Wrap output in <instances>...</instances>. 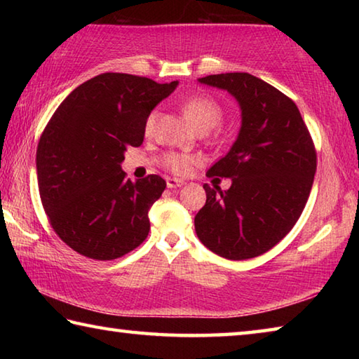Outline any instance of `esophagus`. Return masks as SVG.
Wrapping results in <instances>:
<instances>
[{
	"instance_id": "esophagus-1",
	"label": "esophagus",
	"mask_w": 359,
	"mask_h": 359,
	"mask_svg": "<svg viewBox=\"0 0 359 359\" xmlns=\"http://www.w3.org/2000/svg\"><path fill=\"white\" fill-rule=\"evenodd\" d=\"M184 184H185V182L184 180H179V179H172V177H168L166 179L168 188H179V187H182Z\"/></svg>"
}]
</instances>
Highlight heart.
<instances>
[{"instance_id":"1","label":"heart","mask_w":359,"mask_h":359,"mask_svg":"<svg viewBox=\"0 0 359 359\" xmlns=\"http://www.w3.org/2000/svg\"><path fill=\"white\" fill-rule=\"evenodd\" d=\"M182 111H184L185 117L188 121L196 128L198 131H210L212 128L220 123L223 117L222 106L218 102L210 98V96H191L188 98L184 106H182ZM156 112H150L149 117L145 118V133H150L155 125ZM163 165L168 168L169 171L179 175H184L193 165V158L190 155L184 154H166L163 156Z\"/></svg>"}]
</instances>
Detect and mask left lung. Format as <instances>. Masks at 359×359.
I'll return each mask as SVG.
<instances>
[{"label": "left lung", "mask_w": 359, "mask_h": 359, "mask_svg": "<svg viewBox=\"0 0 359 359\" xmlns=\"http://www.w3.org/2000/svg\"><path fill=\"white\" fill-rule=\"evenodd\" d=\"M239 102L242 125L233 147L208 171L228 177L226 191L204 184L205 204L194 217L199 241L226 259H248L277 245L301 217L317 151L297 106L248 72L198 79Z\"/></svg>", "instance_id": "left-lung-1"}]
</instances>
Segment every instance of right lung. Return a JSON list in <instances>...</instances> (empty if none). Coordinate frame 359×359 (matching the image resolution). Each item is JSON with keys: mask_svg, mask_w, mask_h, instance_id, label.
Instances as JSON below:
<instances>
[{"mask_svg": "<svg viewBox=\"0 0 359 359\" xmlns=\"http://www.w3.org/2000/svg\"><path fill=\"white\" fill-rule=\"evenodd\" d=\"M177 83L104 72L72 90L48 120L36 151L39 194L53 231L72 250L115 259L149 236V209L166 182L156 174L131 182L120 165Z\"/></svg>", "mask_w": 359, "mask_h": 359, "instance_id": "1", "label": "right lung"}]
</instances>
